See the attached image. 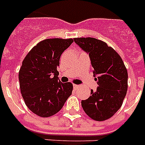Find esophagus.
<instances>
[{
  "instance_id": "34e87169",
  "label": "esophagus",
  "mask_w": 145,
  "mask_h": 145,
  "mask_svg": "<svg viewBox=\"0 0 145 145\" xmlns=\"http://www.w3.org/2000/svg\"><path fill=\"white\" fill-rule=\"evenodd\" d=\"M73 87H74V88H75V89H77V88H79V87H80V86H79V85L74 84L73 85Z\"/></svg>"
}]
</instances>
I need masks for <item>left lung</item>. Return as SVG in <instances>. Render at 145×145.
<instances>
[{"mask_svg": "<svg viewBox=\"0 0 145 145\" xmlns=\"http://www.w3.org/2000/svg\"><path fill=\"white\" fill-rule=\"evenodd\" d=\"M82 50L89 53L94 76L99 86L82 107L93 120H107L121 108L128 89V72L116 51L102 40L92 37L74 39Z\"/></svg>", "mask_w": 145, "mask_h": 145, "instance_id": "8db88e82", "label": "left lung"}]
</instances>
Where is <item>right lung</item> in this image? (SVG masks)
<instances>
[{
    "label": "right lung",
    "mask_w": 145,
    "mask_h": 145,
    "mask_svg": "<svg viewBox=\"0 0 145 145\" xmlns=\"http://www.w3.org/2000/svg\"><path fill=\"white\" fill-rule=\"evenodd\" d=\"M73 40L46 39L27 53L19 71L20 92L28 108L38 116L47 118L63 108L72 94L71 82L58 80L59 59Z\"/></svg>",
    "instance_id": "add662e5"
}]
</instances>
